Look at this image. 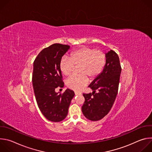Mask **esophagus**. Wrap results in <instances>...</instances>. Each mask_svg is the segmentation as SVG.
<instances>
[{
    "mask_svg": "<svg viewBox=\"0 0 152 152\" xmlns=\"http://www.w3.org/2000/svg\"><path fill=\"white\" fill-rule=\"evenodd\" d=\"M75 95H76V96H77V95H80V94H81V93H80V92H75Z\"/></svg>",
    "mask_w": 152,
    "mask_h": 152,
    "instance_id": "obj_1",
    "label": "esophagus"
}]
</instances>
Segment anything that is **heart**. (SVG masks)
Segmentation results:
<instances>
[{
  "label": "heart",
  "instance_id": "1",
  "mask_svg": "<svg viewBox=\"0 0 152 152\" xmlns=\"http://www.w3.org/2000/svg\"><path fill=\"white\" fill-rule=\"evenodd\" d=\"M106 62L105 54L100 50L90 47H82L70 55V58L64 56L60 62L59 67L65 76H70L75 66H79L78 76H72L67 80L68 87L79 91L88 84L89 79L99 76L103 70Z\"/></svg>",
  "mask_w": 152,
  "mask_h": 152
}]
</instances>
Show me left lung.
Returning a JSON list of instances; mask_svg holds the SVG:
<instances>
[{
	"mask_svg": "<svg viewBox=\"0 0 152 152\" xmlns=\"http://www.w3.org/2000/svg\"><path fill=\"white\" fill-rule=\"evenodd\" d=\"M106 57L103 70L88 86L93 92L83 94L85 102L82 111L84 116L91 121L100 120L108 114L118 93L121 72L119 57L113 50L106 53Z\"/></svg>",
	"mask_w": 152,
	"mask_h": 152,
	"instance_id": "obj_1",
	"label": "left lung"
}]
</instances>
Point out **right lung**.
I'll return each mask as SVG.
<instances>
[{"instance_id": "right-lung-1", "label": "right lung", "mask_w": 152, "mask_h": 152, "mask_svg": "<svg viewBox=\"0 0 152 152\" xmlns=\"http://www.w3.org/2000/svg\"><path fill=\"white\" fill-rule=\"evenodd\" d=\"M70 46L55 43L42 49L34 62L32 84L39 110L48 120L59 122L68 114L73 90L67 89L63 93H56L55 88H62L59 64Z\"/></svg>"}]
</instances>
